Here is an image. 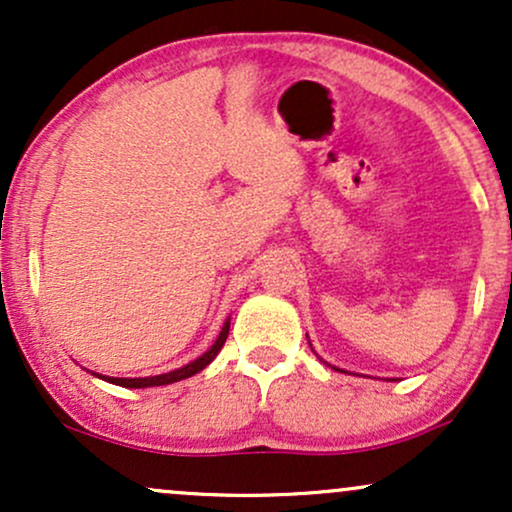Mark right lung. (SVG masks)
<instances>
[{"mask_svg": "<svg viewBox=\"0 0 512 512\" xmlns=\"http://www.w3.org/2000/svg\"><path fill=\"white\" fill-rule=\"evenodd\" d=\"M228 330H231V322H223L219 337H216V342L211 344L209 351H204L202 356L195 358L192 363H187V366H182L178 370H170V373H161V375H151V378H110V375H98V378L108 380V383L113 385H120V387H158V385H170V383H178V380H185V378H192V375L199 373V370H204L209 366L211 361H214L216 354L221 351V346L226 344V337H228Z\"/></svg>", "mask_w": 512, "mask_h": 512, "instance_id": "obj_1", "label": "right lung"}]
</instances>
